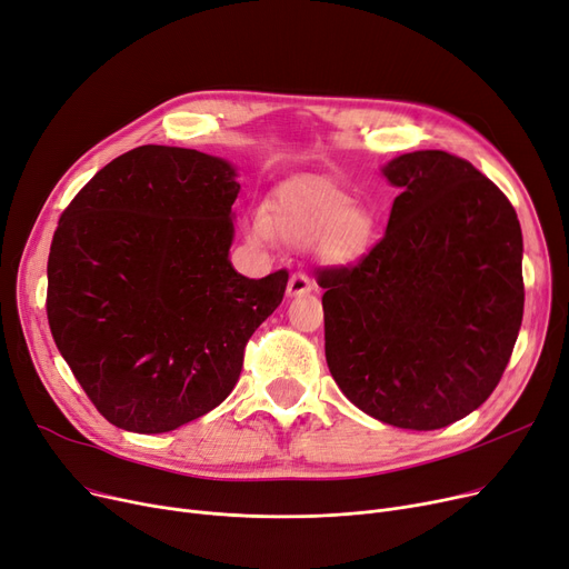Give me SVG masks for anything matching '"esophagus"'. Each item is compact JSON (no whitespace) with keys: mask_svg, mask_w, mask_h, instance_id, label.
I'll list each match as a JSON object with an SVG mask.
<instances>
[{"mask_svg":"<svg viewBox=\"0 0 569 569\" xmlns=\"http://www.w3.org/2000/svg\"><path fill=\"white\" fill-rule=\"evenodd\" d=\"M311 281L305 274H292L288 281V298H302V295L311 292Z\"/></svg>","mask_w":569,"mask_h":569,"instance_id":"esophagus-1","label":"esophagus"}]
</instances>
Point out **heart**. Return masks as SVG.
<instances>
[{
	"mask_svg": "<svg viewBox=\"0 0 569 569\" xmlns=\"http://www.w3.org/2000/svg\"><path fill=\"white\" fill-rule=\"evenodd\" d=\"M375 216L353 204V197L328 179L305 177L279 186L267 213H253L246 234L256 243L281 239L295 249L311 246L313 256L332 267H351L375 241Z\"/></svg>",
	"mask_w": 569,
	"mask_h": 569,
	"instance_id": "heart-1",
	"label": "heart"
}]
</instances>
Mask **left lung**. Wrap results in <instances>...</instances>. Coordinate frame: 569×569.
<instances>
[{
  "label": "left lung",
  "instance_id": "8db88e82",
  "mask_svg": "<svg viewBox=\"0 0 569 569\" xmlns=\"http://www.w3.org/2000/svg\"><path fill=\"white\" fill-rule=\"evenodd\" d=\"M398 188L383 239L323 269L326 360L360 411L447 428L496 390L523 320V234L500 188L467 160L416 151L381 167Z\"/></svg>",
  "mask_w": 569,
  "mask_h": 569
}]
</instances>
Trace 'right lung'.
I'll list each match as a JSON object with an SVG mask.
<instances>
[{
    "mask_svg": "<svg viewBox=\"0 0 569 569\" xmlns=\"http://www.w3.org/2000/svg\"><path fill=\"white\" fill-rule=\"evenodd\" d=\"M237 167L192 148L139 146L86 183L48 256V326L109 423L177 430L223 402L288 271L230 262Z\"/></svg>",
    "mask_w": 569,
    "mask_h": 569,
    "instance_id": "1",
    "label": "right lung"
}]
</instances>
